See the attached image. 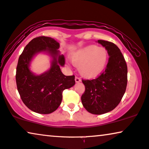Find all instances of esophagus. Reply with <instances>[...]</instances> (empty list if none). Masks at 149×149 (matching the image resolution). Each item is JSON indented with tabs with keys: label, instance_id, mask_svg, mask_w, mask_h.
<instances>
[{
	"label": "esophagus",
	"instance_id": "1",
	"mask_svg": "<svg viewBox=\"0 0 149 149\" xmlns=\"http://www.w3.org/2000/svg\"><path fill=\"white\" fill-rule=\"evenodd\" d=\"M75 81H76V82H81V79L80 78H78V77H76L75 78Z\"/></svg>",
	"mask_w": 149,
	"mask_h": 149
}]
</instances>
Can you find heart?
Returning a JSON list of instances; mask_svg holds the SVG:
<instances>
[{
	"label": "heart",
	"instance_id": "b5f03b06",
	"mask_svg": "<svg viewBox=\"0 0 149 149\" xmlns=\"http://www.w3.org/2000/svg\"><path fill=\"white\" fill-rule=\"evenodd\" d=\"M72 63L78 67L79 72L86 78L98 76L106 68L108 53L104 47L89 45L73 53Z\"/></svg>",
	"mask_w": 149,
	"mask_h": 149
}]
</instances>
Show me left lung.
Returning <instances> with one entry per match:
<instances>
[{"mask_svg": "<svg viewBox=\"0 0 149 149\" xmlns=\"http://www.w3.org/2000/svg\"><path fill=\"white\" fill-rule=\"evenodd\" d=\"M97 42L108 51V63L106 70L97 78L82 80L85 91L81 100L88 112L102 114L114 110L121 101L127 84V67L114 43L104 40Z\"/></svg>", "mask_w": 149, "mask_h": 149, "instance_id": "1", "label": "left lung"}]
</instances>
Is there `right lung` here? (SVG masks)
<instances>
[{"instance_id":"right-lung-1","label":"right lung","mask_w":149,"mask_h":149,"mask_svg":"<svg viewBox=\"0 0 149 149\" xmlns=\"http://www.w3.org/2000/svg\"><path fill=\"white\" fill-rule=\"evenodd\" d=\"M59 47V43L51 37H36L26 45L19 57L15 76L17 91L27 108L39 114L54 112L62 102L63 91L75 84L74 76H67L61 72L65 57L61 54ZM39 53L51 56V67L41 74H35L29 67Z\"/></svg>"}]
</instances>
